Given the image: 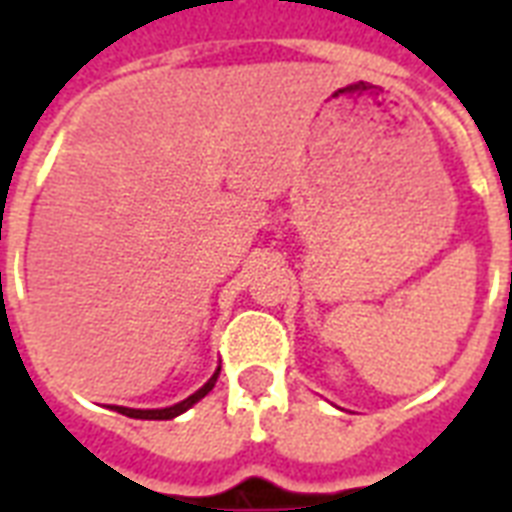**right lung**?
<instances>
[{
  "mask_svg": "<svg viewBox=\"0 0 512 512\" xmlns=\"http://www.w3.org/2000/svg\"><path fill=\"white\" fill-rule=\"evenodd\" d=\"M217 374H220V366H217L215 374H212V377H209V380L204 382L196 393H191V396L183 398V401H177V404L164 406V409H130V406H108V409H114V412L124 414V417H132V420H172V417H177V414L188 412L193 404H199L201 398L215 388Z\"/></svg>",
  "mask_w": 512,
  "mask_h": 512,
  "instance_id": "right-lung-1",
  "label": "right lung"
}]
</instances>
